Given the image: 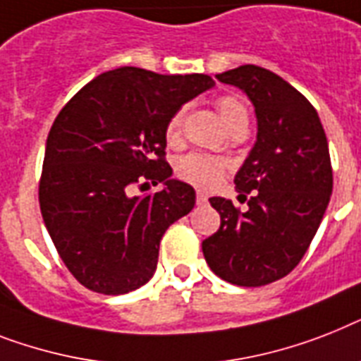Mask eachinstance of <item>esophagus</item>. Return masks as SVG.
Wrapping results in <instances>:
<instances>
[{"label":"esophagus","mask_w":361,"mask_h":361,"mask_svg":"<svg viewBox=\"0 0 361 361\" xmlns=\"http://www.w3.org/2000/svg\"><path fill=\"white\" fill-rule=\"evenodd\" d=\"M196 202H198V204H206V202H207V195H206V192H202V190H198V192H196Z\"/></svg>","instance_id":"esophagus-1"}]
</instances>
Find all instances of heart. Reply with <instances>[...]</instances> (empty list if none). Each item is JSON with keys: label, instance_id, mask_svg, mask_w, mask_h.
Wrapping results in <instances>:
<instances>
[{"label": "heart", "instance_id": "1", "mask_svg": "<svg viewBox=\"0 0 361 361\" xmlns=\"http://www.w3.org/2000/svg\"><path fill=\"white\" fill-rule=\"evenodd\" d=\"M216 111L221 114L222 122L228 130L233 126L248 122V111L241 99L235 96H221L216 99ZM183 116L185 111L180 109L172 114L165 126V139L171 146H176L181 140L183 130ZM226 171V163L219 157L206 154H189L181 157L178 163V174L181 180L189 181L196 187H215L222 180V174Z\"/></svg>", "mask_w": 361, "mask_h": 361}]
</instances>
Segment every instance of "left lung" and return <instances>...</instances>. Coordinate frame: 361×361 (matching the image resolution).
I'll return each mask as SVG.
<instances>
[{
	"mask_svg": "<svg viewBox=\"0 0 361 361\" xmlns=\"http://www.w3.org/2000/svg\"><path fill=\"white\" fill-rule=\"evenodd\" d=\"M250 98L257 139L235 174L248 209L213 196L221 228L204 239L207 265L243 287L276 282L295 269L317 233L332 195V163L317 111L271 70L245 64L216 75Z\"/></svg>",
	"mask_w": 361,
	"mask_h": 361,
	"instance_id": "obj_1",
	"label": "left lung"
}]
</instances>
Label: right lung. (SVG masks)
<instances>
[{
  "mask_svg": "<svg viewBox=\"0 0 361 361\" xmlns=\"http://www.w3.org/2000/svg\"><path fill=\"white\" fill-rule=\"evenodd\" d=\"M213 85L206 74L122 66L85 85L57 114L38 202L59 256L81 286L124 295L154 276L161 237L196 200L189 183L171 178L165 126ZM142 180L166 187L131 197Z\"/></svg>",
  "mask_w": 361,
  "mask_h": 361,
  "instance_id": "right-lung-1",
  "label": "right lung"
}]
</instances>
